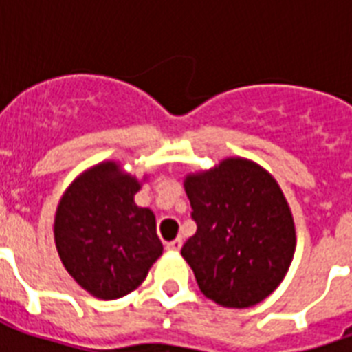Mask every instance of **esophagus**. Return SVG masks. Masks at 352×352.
<instances>
[{
    "label": "esophagus",
    "mask_w": 352,
    "mask_h": 352,
    "mask_svg": "<svg viewBox=\"0 0 352 352\" xmlns=\"http://www.w3.org/2000/svg\"><path fill=\"white\" fill-rule=\"evenodd\" d=\"M181 246H182V239H181V237H177V239L170 241V243L166 245V248H168V250H171V252H179V250H181Z\"/></svg>",
    "instance_id": "obj_1"
}]
</instances>
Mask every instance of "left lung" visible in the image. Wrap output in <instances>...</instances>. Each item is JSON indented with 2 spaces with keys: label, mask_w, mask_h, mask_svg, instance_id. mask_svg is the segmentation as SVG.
<instances>
[{
  "label": "left lung",
  "mask_w": 352,
  "mask_h": 352,
  "mask_svg": "<svg viewBox=\"0 0 352 352\" xmlns=\"http://www.w3.org/2000/svg\"><path fill=\"white\" fill-rule=\"evenodd\" d=\"M197 232L182 246L201 292L217 305H257L283 281L296 250L292 212L265 168L241 157L190 173Z\"/></svg>",
  "instance_id": "8db88e82"
}]
</instances>
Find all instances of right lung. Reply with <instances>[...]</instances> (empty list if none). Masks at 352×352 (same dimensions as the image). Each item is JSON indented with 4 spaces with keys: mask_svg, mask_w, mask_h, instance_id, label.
Masks as SVG:
<instances>
[{
    "mask_svg": "<svg viewBox=\"0 0 352 352\" xmlns=\"http://www.w3.org/2000/svg\"><path fill=\"white\" fill-rule=\"evenodd\" d=\"M138 190L137 177L106 160L76 177L58 204V256L71 278L98 300L133 292L162 254L153 212L135 204Z\"/></svg>",
    "mask_w": 352,
    "mask_h": 352,
    "instance_id": "right-lung-1",
    "label": "right lung"
}]
</instances>
